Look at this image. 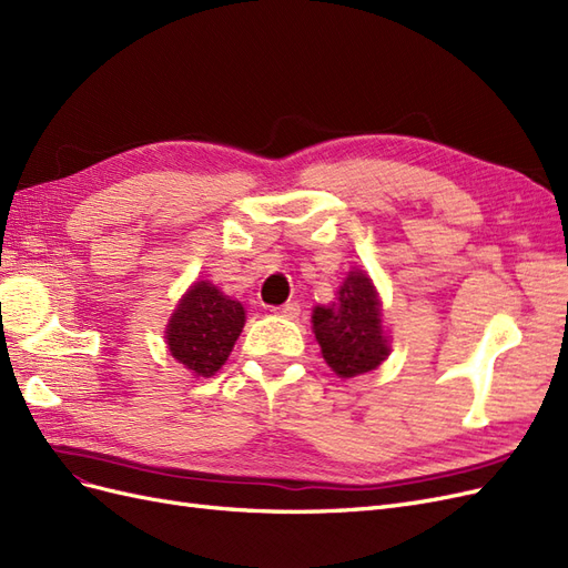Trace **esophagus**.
Instances as JSON below:
<instances>
[{
    "instance_id": "1",
    "label": "esophagus",
    "mask_w": 568,
    "mask_h": 568,
    "mask_svg": "<svg viewBox=\"0 0 568 568\" xmlns=\"http://www.w3.org/2000/svg\"><path fill=\"white\" fill-rule=\"evenodd\" d=\"M274 313H277L280 317L294 320V317L301 315V305H298L296 301H291V303H284V305H280V307H274Z\"/></svg>"
}]
</instances>
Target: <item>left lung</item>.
I'll return each instance as SVG.
<instances>
[{"label": "left lung", "instance_id": "8db88e82", "mask_svg": "<svg viewBox=\"0 0 568 568\" xmlns=\"http://www.w3.org/2000/svg\"><path fill=\"white\" fill-rule=\"evenodd\" d=\"M313 329L326 365L343 379L376 369L388 355L382 303L365 272H351L336 301L315 307Z\"/></svg>", "mask_w": 568, "mask_h": 568}]
</instances>
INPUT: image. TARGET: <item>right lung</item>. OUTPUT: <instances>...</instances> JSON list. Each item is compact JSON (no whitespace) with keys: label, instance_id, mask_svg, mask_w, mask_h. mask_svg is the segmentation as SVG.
Here are the masks:
<instances>
[{"label":"right lung","instance_id":"obj_1","mask_svg":"<svg viewBox=\"0 0 568 568\" xmlns=\"http://www.w3.org/2000/svg\"><path fill=\"white\" fill-rule=\"evenodd\" d=\"M244 322L242 303L222 296L209 282H199L170 317L165 332L170 353L194 374L211 376L225 365Z\"/></svg>","mask_w":568,"mask_h":568}]
</instances>
